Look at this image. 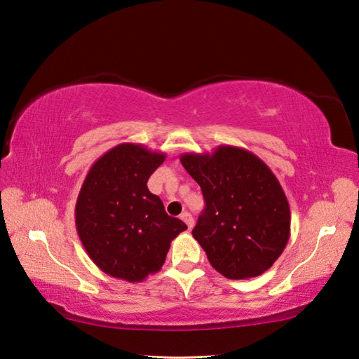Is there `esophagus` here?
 <instances>
[{"label": "esophagus", "instance_id": "esophagus-1", "mask_svg": "<svg viewBox=\"0 0 359 359\" xmlns=\"http://www.w3.org/2000/svg\"><path fill=\"white\" fill-rule=\"evenodd\" d=\"M180 219L187 224L188 229H193V226H194V219H193L191 213H188V212L182 213V215H180Z\"/></svg>", "mask_w": 359, "mask_h": 359}]
</instances>
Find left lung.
Returning <instances> with one entry per match:
<instances>
[{
	"instance_id": "left-lung-1",
	"label": "left lung",
	"mask_w": 359,
	"mask_h": 359,
	"mask_svg": "<svg viewBox=\"0 0 359 359\" xmlns=\"http://www.w3.org/2000/svg\"><path fill=\"white\" fill-rule=\"evenodd\" d=\"M205 208L193 236L213 268L231 280L262 276L282 255L291 235L286 194L271 168L238 146L212 154H182Z\"/></svg>"
}]
</instances>
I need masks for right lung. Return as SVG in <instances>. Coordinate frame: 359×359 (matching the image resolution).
Returning a JSON list of instances; mask_svg holds the SVG:
<instances>
[{"instance_id": "right-lung-1", "label": "right lung", "mask_w": 359, "mask_h": 359, "mask_svg": "<svg viewBox=\"0 0 359 359\" xmlns=\"http://www.w3.org/2000/svg\"><path fill=\"white\" fill-rule=\"evenodd\" d=\"M165 158L143 144L121 143L97 158L83 180L76 230L91 262L110 277L143 282L161 269L171 241L187 230L146 185Z\"/></svg>"}]
</instances>
